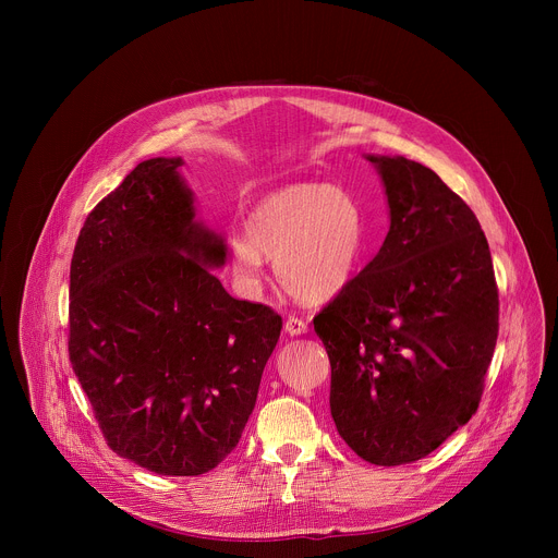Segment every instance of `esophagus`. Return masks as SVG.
Listing matches in <instances>:
<instances>
[{"instance_id": "1", "label": "esophagus", "mask_w": 558, "mask_h": 558, "mask_svg": "<svg viewBox=\"0 0 558 558\" xmlns=\"http://www.w3.org/2000/svg\"><path fill=\"white\" fill-rule=\"evenodd\" d=\"M306 329H308V325L298 315H289L287 320H284V331L289 336H302V333H306Z\"/></svg>"}]
</instances>
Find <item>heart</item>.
I'll return each instance as SVG.
<instances>
[{
  "instance_id": "heart-1",
  "label": "heart",
  "mask_w": 558,
  "mask_h": 558,
  "mask_svg": "<svg viewBox=\"0 0 558 558\" xmlns=\"http://www.w3.org/2000/svg\"><path fill=\"white\" fill-rule=\"evenodd\" d=\"M366 245L360 203L331 185H291L265 196L247 231L229 241V267L245 289L265 280V258L276 260L282 287L304 302H325L357 274Z\"/></svg>"
}]
</instances>
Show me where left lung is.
I'll list each match as a JSON object with an SVG mask.
<instances>
[{"label": "left lung", "instance_id": "obj_1", "mask_svg": "<svg viewBox=\"0 0 558 558\" xmlns=\"http://www.w3.org/2000/svg\"><path fill=\"white\" fill-rule=\"evenodd\" d=\"M377 166L390 229L377 256L313 317L331 362V415L364 461L402 465L480 409L499 336V289L472 209L426 166Z\"/></svg>", "mask_w": 558, "mask_h": 558}]
</instances>
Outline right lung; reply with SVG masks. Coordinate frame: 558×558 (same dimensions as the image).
<instances>
[{"instance_id": "add662e5", "label": "right lung", "mask_w": 558, "mask_h": 558, "mask_svg": "<svg viewBox=\"0 0 558 558\" xmlns=\"http://www.w3.org/2000/svg\"><path fill=\"white\" fill-rule=\"evenodd\" d=\"M181 166L138 163L88 214L70 263L68 353L117 454L196 476L241 439L282 317L211 274L225 243L194 220Z\"/></svg>"}]
</instances>
